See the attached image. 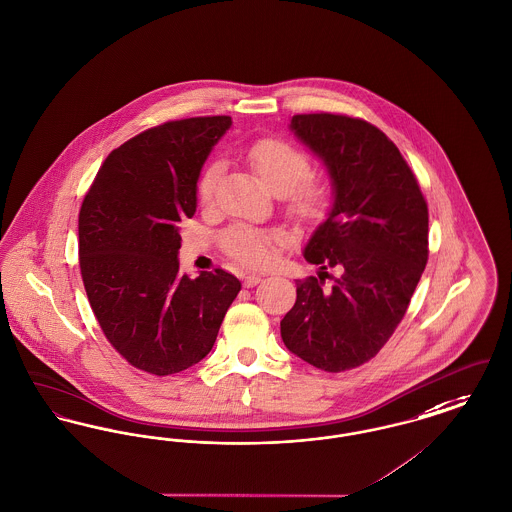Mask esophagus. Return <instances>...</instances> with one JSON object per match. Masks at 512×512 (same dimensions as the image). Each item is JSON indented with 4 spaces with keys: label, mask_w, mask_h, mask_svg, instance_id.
Segmentation results:
<instances>
[{
    "label": "esophagus",
    "mask_w": 512,
    "mask_h": 512,
    "mask_svg": "<svg viewBox=\"0 0 512 512\" xmlns=\"http://www.w3.org/2000/svg\"><path fill=\"white\" fill-rule=\"evenodd\" d=\"M259 282H261V274H247V276H243V284L247 288H251V286H255Z\"/></svg>",
    "instance_id": "esophagus-1"
}]
</instances>
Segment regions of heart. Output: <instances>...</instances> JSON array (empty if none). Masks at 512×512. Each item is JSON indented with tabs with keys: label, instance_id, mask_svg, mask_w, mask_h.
<instances>
[{
	"label": "heart",
	"instance_id": "heart-1",
	"mask_svg": "<svg viewBox=\"0 0 512 512\" xmlns=\"http://www.w3.org/2000/svg\"><path fill=\"white\" fill-rule=\"evenodd\" d=\"M247 158L272 193L290 197V205L294 211L305 216L317 211V191L309 187L296 189L311 172V162L305 152L280 139H261L249 147ZM222 172L224 164L220 160H214L203 170L197 183V191L203 203L209 205L214 199ZM276 241L278 236L272 232H265L247 224H236L224 234L222 245L224 251L241 265L263 267L271 263Z\"/></svg>",
	"mask_w": 512,
	"mask_h": 512
}]
</instances>
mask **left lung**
<instances>
[{
    "label": "left lung",
    "instance_id": "1",
    "mask_svg": "<svg viewBox=\"0 0 512 512\" xmlns=\"http://www.w3.org/2000/svg\"><path fill=\"white\" fill-rule=\"evenodd\" d=\"M290 129L325 164L334 199L303 249L319 272L296 282L298 298L280 334L292 354L338 373L375 358L402 321L427 263V203L410 166L375 125L300 114Z\"/></svg>",
    "mask_w": 512,
    "mask_h": 512
}]
</instances>
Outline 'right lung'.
Returning a JSON list of instances; mask_svg holds the SVG:
<instances>
[{"mask_svg": "<svg viewBox=\"0 0 512 512\" xmlns=\"http://www.w3.org/2000/svg\"><path fill=\"white\" fill-rule=\"evenodd\" d=\"M230 116L166 121L110 152L79 212V265L98 325L133 367L172 375L214 346L241 282L180 274V222Z\"/></svg>", "mask_w": 512, "mask_h": 512, "instance_id": "1", "label": "right lung"}]
</instances>
